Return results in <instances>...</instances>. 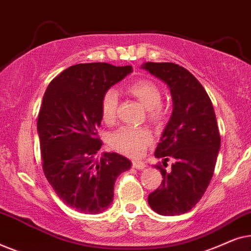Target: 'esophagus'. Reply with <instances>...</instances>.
<instances>
[{
	"label": "esophagus",
	"instance_id": "esophagus-1",
	"mask_svg": "<svg viewBox=\"0 0 251 251\" xmlns=\"http://www.w3.org/2000/svg\"><path fill=\"white\" fill-rule=\"evenodd\" d=\"M132 167L133 168H136V169H138V170H143V169H145V167H146V164L143 162V161H132Z\"/></svg>",
	"mask_w": 251,
	"mask_h": 251
}]
</instances>
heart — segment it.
Segmentation results:
<instances>
[{
	"instance_id": "1",
	"label": "heart",
	"mask_w": 251,
	"mask_h": 251,
	"mask_svg": "<svg viewBox=\"0 0 251 251\" xmlns=\"http://www.w3.org/2000/svg\"><path fill=\"white\" fill-rule=\"evenodd\" d=\"M126 92L136 98L144 107L147 108L150 121L160 125L167 116V109L162 105V91L159 85L149 78H140L126 84ZM119 107V95L114 89H108L101 96L100 113L106 125H113L116 120ZM153 137L147 129L122 126L112 132L108 144L116 152L129 156L140 155L152 143Z\"/></svg>"
}]
</instances>
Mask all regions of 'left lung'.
<instances>
[{
  "mask_svg": "<svg viewBox=\"0 0 251 251\" xmlns=\"http://www.w3.org/2000/svg\"><path fill=\"white\" fill-rule=\"evenodd\" d=\"M145 68L166 82L174 111L154 155L174 161L169 171L157 163L163 180L149 195L157 214L177 216L200 201L214 175L221 135L211 100L204 88L186 68L174 63H146Z\"/></svg>",
  "mask_w": 251,
  "mask_h": 251,
  "instance_id": "left-lung-1",
  "label": "left lung"
}]
</instances>
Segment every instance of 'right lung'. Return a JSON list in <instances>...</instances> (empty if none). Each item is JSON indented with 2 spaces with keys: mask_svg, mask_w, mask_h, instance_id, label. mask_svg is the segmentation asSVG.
Wrapping results in <instances>:
<instances>
[{
  "mask_svg": "<svg viewBox=\"0 0 251 251\" xmlns=\"http://www.w3.org/2000/svg\"><path fill=\"white\" fill-rule=\"evenodd\" d=\"M131 72V66L107 63L73 65L50 82L43 96L37 116L42 168L60 200L74 210H106L116 178L131 167L118 153L95 159L101 147V96Z\"/></svg>",
  "mask_w": 251,
  "mask_h": 251,
  "instance_id": "1",
  "label": "right lung"
}]
</instances>
